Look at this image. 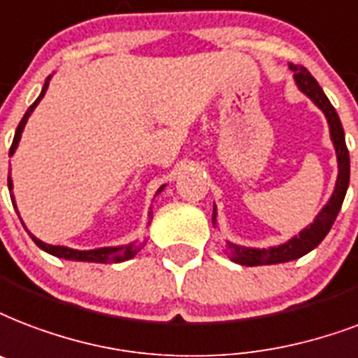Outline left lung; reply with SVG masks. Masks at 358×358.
<instances>
[{
	"label": "left lung",
	"mask_w": 358,
	"mask_h": 358,
	"mask_svg": "<svg viewBox=\"0 0 358 358\" xmlns=\"http://www.w3.org/2000/svg\"><path fill=\"white\" fill-rule=\"evenodd\" d=\"M289 69L294 73V82L304 95H308L315 105L323 110L324 118L329 122V131H331V141L336 150L338 159V178L332 197L329 199V203L324 204L323 210L315 215L313 223H310V227L302 229L296 236L287 240L285 244L272 245V248H244V245H236L233 242H227L225 245V253H227L231 261L242 264V266H259V264H278L287 263L293 259H299L302 255H306L308 252H312L313 248H317L321 244V240L329 234L332 223L336 220L338 212L342 208L343 199L348 193L349 185V152L345 146V135H343L342 122L338 118V113L334 110V106L331 105L329 97L324 95L317 80L310 75V71L302 65L289 64ZM217 212H212V223H217Z\"/></svg>",
	"instance_id": "1"
}]
</instances>
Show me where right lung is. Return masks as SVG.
Returning <instances> with one entry per match:
<instances>
[{
	"mask_svg": "<svg viewBox=\"0 0 358 358\" xmlns=\"http://www.w3.org/2000/svg\"><path fill=\"white\" fill-rule=\"evenodd\" d=\"M48 82H50V76L46 78L45 86L41 90V95L35 99V103L29 108L26 110L24 114V118L20 120V124L16 127V133H15V138H13V144H10V150H9V155L15 154V150L18 148V143H20V136H22V131L26 127V122L27 118L31 116V113L35 110V106L39 105L41 99L45 97L46 94V88H48ZM165 185H161L159 189L155 195H159L161 191H163ZM9 191H10V201L15 204L16 208V203H15V197H13V180L9 176ZM148 217L152 220V208H150V214ZM150 225V222H148ZM31 238L37 245H39L41 250L46 253H50L54 257H59V259H69V261H86V263H124V261H129L136 255V253L143 250V245L141 242H131V244H125V245H116V248H97V250H71V248H65V245H50V244H45L43 240L35 238L34 234H31Z\"/></svg>",
	"mask_w": 358,
	"mask_h": 358,
	"instance_id": "1",
	"label": "right lung"
}]
</instances>
